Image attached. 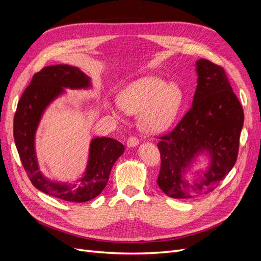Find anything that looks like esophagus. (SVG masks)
<instances>
[{
	"mask_svg": "<svg viewBox=\"0 0 261 261\" xmlns=\"http://www.w3.org/2000/svg\"><path fill=\"white\" fill-rule=\"evenodd\" d=\"M139 144V140L137 137L135 136H130L128 139H127V146L128 147H135Z\"/></svg>",
	"mask_w": 261,
	"mask_h": 261,
	"instance_id": "obj_1",
	"label": "esophagus"
}]
</instances>
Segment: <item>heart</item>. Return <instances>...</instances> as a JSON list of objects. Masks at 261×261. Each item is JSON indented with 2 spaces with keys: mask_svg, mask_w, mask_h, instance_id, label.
I'll list each match as a JSON object with an SVG mask.
<instances>
[{
  "mask_svg": "<svg viewBox=\"0 0 261 261\" xmlns=\"http://www.w3.org/2000/svg\"><path fill=\"white\" fill-rule=\"evenodd\" d=\"M181 101V92L175 84L155 77H145L133 83L118 99L123 111L138 113V125L147 134H155L168 128ZM111 111L117 115L114 109Z\"/></svg>",
  "mask_w": 261,
  "mask_h": 261,
  "instance_id": "heart-1",
  "label": "heart"
}]
</instances>
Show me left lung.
<instances>
[{
	"label": "left lung",
	"mask_w": 261,
	"mask_h": 261,
	"mask_svg": "<svg viewBox=\"0 0 261 261\" xmlns=\"http://www.w3.org/2000/svg\"><path fill=\"white\" fill-rule=\"evenodd\" d=\"M198 85L193 106L174 129L159 137L161 167L156 183L172 198H192L215 189L238 159L244 123L242 105L223 67L206 59L196 62ZM203 151L212 159L199 184L182 178L185 169Z\"/></svg>",
	"instance_id": "left-lung-1"
}]
</instances>
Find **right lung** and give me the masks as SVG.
Returning a JSON list of instances; mask_svg holds the SVG:
<instances>
[{
    "label": "right lung",
    "instance_id": "right-lung-1",
    "mask_svg": "<svg viewBox=\"0 0 261 261\" xmlns=\"http://www.w3.org/2000/svg\"><path fill=\"white\" fill-rule=\"evenodd\" d=\"M89 86V77L77 67L66 64L45 66L34 75L21 94L14 116L15 145L31 183L44 194L72 202L91 200L103 191L113 164L124 152L123 144L107 137L92 139L85 175L77 183L67 184L45 178L39 171L35 134L45 108L64 91L63 88L80 89Z\"/></svg>",
    "mask_w": 261,
    "mask_h": 261
}]
</instances>
